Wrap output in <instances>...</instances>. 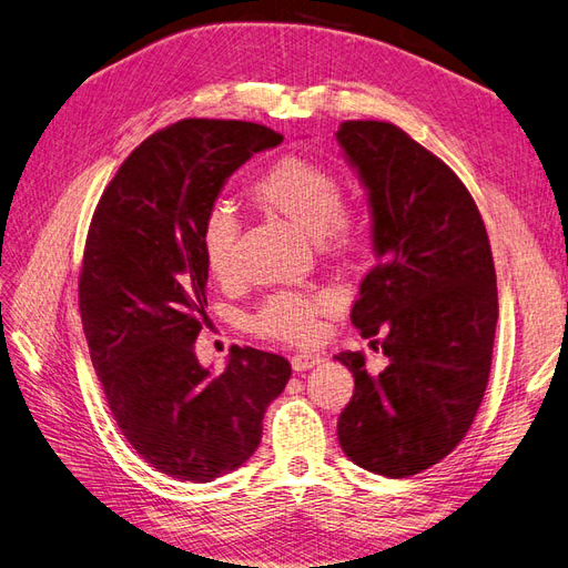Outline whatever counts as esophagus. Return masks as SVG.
I'll list each match as a JSON object with an SVG mask.
<instances>
[{
	"instance_id": "1",
	"label": "esophagus",
	"mask_w": 568,
	"mask_h": 568,
	"mask_svg": "<svg viewBox=\"0 0 568 568\" xmlns=\"http://www.w3.org/2000/svg\"><path fill=\"white\" fill-rule=\"evenodd\" d=\"M320 359H322L320 353H296V355H291V367H294V372H305V369L315 367Z\"/></svg>"
}]
</instances>
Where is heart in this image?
<instances>
[{"label": "heart", "instance_id": "1", "mask_svg": "<svg viewBox=\"0 0 568 568\" xmlns=\"http://www.w3.org/2000/svg\"><path fill=\"white\" fill-rule=\"evenodd\" d=\"M253 194L270 209L286 215L294 225L329 251H351L365 234L363 222L343 205V182L329 165L284 156L255 182ZM239 217L230 203H215L205 213L199 230V246L211 274L227 282L236 272ZM338 307L334 291H280L270 296L251 317V329L257 336L305 343L320 332V315Z\"/></svg>", "mask_w": 568, "mask_h": 568}]
</instances>
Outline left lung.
Returning <instances> with one entry per match:
<instances>
[{
  "label": "left lung",
  "instance_id": "left-lung-1",
  "mask_svg": "<svg viewBox=\"0 0 568 568\" xmlns=\"http://www.w3.org/2000/svg\"><path fill=\"white\" fill-rule=\"evenodd\" d=\"M336 140L369 192L376 265L351 322L382 341L388 367L336 359L355 376L338 443L357 467L405 478L467 436L488 386L497 324L490 242L469 189L432 151L384 120H346Z\"/></svg>",
  "mask_w": 568,
  "mask_h": 568
}]
</instances>
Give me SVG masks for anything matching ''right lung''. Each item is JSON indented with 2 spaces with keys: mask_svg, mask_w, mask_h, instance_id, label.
<instances>
[{
  "mask_svg": "<svg viewBox=\"0 0 568 568\" xmlns=\"http://www.w3.org/2000/svg\"><path fill=\"white\" fill-rule=\"evenodd\" d=\"M282 140L246 120L184 118L130 153L90 222L78 303L92 365L120 434L178 480L242 467L291 376L286 357L248 346L213 376L194 351L209 320L201 222L234 170Z\"/></svg>",
  "mask_w": 568,
  "mask_h": 568,
  "instance_id": "1",
  "label": "right lung"
}]
</instances>
